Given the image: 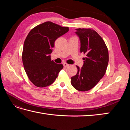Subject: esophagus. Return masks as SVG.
Listing matches in <instances>:
<instances>
[{
	"label": "esophagus",
	"instance_id": "esophagus-1",
	"mask_svg": "<svg viewBox=\"0 0 130 130\" xmlns=\"http://www.w3.org/2000/svg\"><path fill=\"white\" fill-rule=\"evenodd\" d=\"M63 67H64L65 68L68 67L69 66V65L68 64V63H63Z\"/></svg>",
	"mask_w": 130,
	"mask_h": 130
}]
</instances>
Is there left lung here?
I'll list each match as a JSON object with an SVG mask.
<instances>
[{"label":"left lung","instance_id":"8db88e82","mask_svg":"<svg viewBox=\"0 0 130 130\" xmlns=\"http://www.w3.org/2000/svg\"><path fill=\"white\" fill-rule=\"evenodd\" d=\"M80 41V52L86 54L84 64L78 73L71 77V84L79 91L85 92L94 87L103 78L108 63V51L104 40L94 30L76 29Z\"/></svg>","mask_w":130,"mask_h":130}]
</instances>
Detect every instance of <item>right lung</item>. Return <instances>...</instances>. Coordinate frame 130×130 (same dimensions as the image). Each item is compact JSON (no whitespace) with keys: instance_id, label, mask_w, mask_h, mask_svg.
Segmentation results:
<instances>
[{"instance_id":"add662e5","label":"right lung","mask_w":130,"mask_h":130,"mask_svg":"<svg viewBox=\"0 0 130 130\" xmlns=\"http://www.w3.org/2000/svg\"><path fill=\"white\" fill-rule=\"evenodd\" d=\"M69 31V27L46 22L35 27L26 38L22 52L24 70L35 86L43 88L52 84L63 68L51 60L55 41Z\"/></svg>"}]
</instances>
